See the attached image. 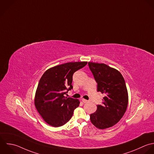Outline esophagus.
I'll use <instances>...</instances> for the list:
<instances>
[{"instance_id": "obj_1", "label": "esophagus", "mask_w": 154, "mask_h": 154, "mask_svg": "<svg viewBox=\"0 0 154 154\" xmlns=\"http://www.w3.org/2000/svg\"><path fill=\"white\" fill-rule=\"evenodd\" d=\"M82 101L84 103H88V100H85V99H82Z\"/></svg>"}]
</instances>
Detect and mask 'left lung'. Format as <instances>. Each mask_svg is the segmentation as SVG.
Here are the masks:
<instances>
[{
  "label": "left lung",
  "instance_id": "left-lung-1",
  "mask_svg": "<svg viewBox=\"0 0 154 154\" xmlns=\"http://www.w3.org/2000/svg\"><path fill=\"white\" fill-rule=\"evenodd\" d=\"M88 65L97 83V91L105 95L90 119L97 128H108L116 124L126 112L128 95L125 82L119 71L104 63L88 62Z\"/></svg>",
  "mask_w": 154,
  "mask_h": 154
}]
</instances>
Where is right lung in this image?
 <instances>
[{"label":"right lung","instance_id":"obj_1","mask_svg":"<svg viewBox=\"0 0 154 154\" xmlns=\"http://www.w3.org/2000/svg\"><path fill=\"white\" fill-rule=\"evenodd\" d=\"M87 62H68L47 69L42 75L35 94V105L43 119L50 125L59 127L72 118L79 106L77 99L65 95L73 87L72 75Z\"/></svg>","mask_w":154,"mask_h":154}]
</instances>
